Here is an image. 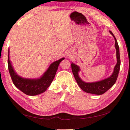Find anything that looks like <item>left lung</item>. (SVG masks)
<instances>
[{
  "label": "left lung",
  "mask_w": 130,
  "mask_h": 130,
  "mask_svg": "<svg viewBox=\"0 0 130 130\" xmlns=\"http://www.w3.org/2000/svg\"><path fill=\"white\" fill-rule=\"evenodd\" d=\"M109 32L112 35V36L114 37L115 39V47L117 50V63L115 66L114 70H113V73L107 79L103 80L97 82L93 83H86L85 82L82 81L80 78L79 77L78 75V72L80 70L79 67L77 65L74 64L73 63L71 64V67H72V72L73 73L76 82H77L78 85L80 88L82 89L83 91L87 92V93L95 94V95H102L104 94L105 92H106L108 89H109L116 82V80L118 77L119 71L120 69L121 64V60L120 56V49H119V46L117 42L114 35L112 32L111 31H109Z\"/></svg>",
  "instance_id": "obj_1"
}]
</instances>
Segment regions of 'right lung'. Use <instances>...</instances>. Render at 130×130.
Instances as JSON below:
<instances>
[{
	"label": "right lung",
	"instance_id": "right-lung-1",
	"mask_svg": "<svg viewBox=\"0 0 130 130\" xmlns=\"http://www.w3.org/2000/svg\"><path fill=\"white\" fill-rule=\"evenodd\" d=\"M64 58L54 61L50 66L44 75L38 79H24L19 76L13 70L9 60V50L8 66L9 72L13 84L21 91L26 95L34 96L43 93L50 86L55 77L58 65Z\"/></svg>",
	"mask_w": 130,
	"mask_h": 130
}]
</instances>
